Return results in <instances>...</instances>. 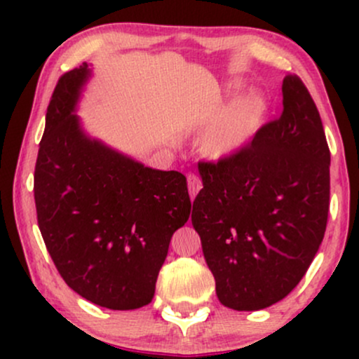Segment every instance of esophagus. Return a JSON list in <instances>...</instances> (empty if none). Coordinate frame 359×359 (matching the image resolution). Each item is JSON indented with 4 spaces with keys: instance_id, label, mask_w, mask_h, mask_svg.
<instances>
[{
    "instance_id": "34e87169",
    "label": "esophagus",
    "mask_w": 359,
    "mask_h": 359,
    "mask_svg": "<svg viewBox=\"0 0 359 359\" xmlns=\"http://www.w3.org/2000/svg\"><path fill=\"white\" fill-rule=\"evenodd\" d=\"M187 185H189V192H191L192 197H196V194L203 189V182H201V179L194 174L187 175Z\"/></svg>"
}]
</instances>
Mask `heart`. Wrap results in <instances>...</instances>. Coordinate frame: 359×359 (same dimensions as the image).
Listing matches in <instances>:
<instances>
[{
    "mask_svg": "<svg viewBox=\"0 0 359 359\" xmlns=\"http://www.w3.org/2000/svg\"><path fill=\"white\" fill-rule=\"evenodd\" d=\"M269 114L270 104L263 94L253 90L240 97L201 133V155L211 162H224L240 155L265 126Z\"/></svg>",
    "mask_w": 359,
    "mask_h": 359,
    "instance_id": "heart-1",
    "label": "heart"
}]
</instances>
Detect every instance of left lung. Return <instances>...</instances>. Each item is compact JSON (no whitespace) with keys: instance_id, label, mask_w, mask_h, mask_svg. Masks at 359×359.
<instances>
[{"instance_id":"1","label":"left lung","mask_w":359,"mask_h":359,"mask_svg":"<svg viewBox=\"0 0 359 359\" xmlns=\"http://www.w3.org/2000/svg\"><path fill=\"white\" fill-rule=\"evenodd\" d=\"M283 111L240 155L199 163L203 189L192 226L234 311H262L287 297L323 243L329 212V154L319 111L302 81L282 82Z\"/></svg>"}]
</instances>
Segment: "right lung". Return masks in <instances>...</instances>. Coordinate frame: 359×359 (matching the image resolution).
Returning a JSON list of instances; mask_svg holds the SVG:
<instances>
[{
  "label": "right lung",
  "instance_id": "1",
  "mask_svg": "<svg viewBox=\"0 0 359 359\" xmlns=\"http://www.w3.org/2000/svg\"><path fill=\"white\" fill-rule=\"evenodd\" d=\"M93 67L59 79L35 165L36 219L74 292L111 311L151 302L172 234L191 216L187 180L90 137L77 114Z\"/></svg>",
  "mask_w": 359,
  "mask_h": 359
}]
</instances>
